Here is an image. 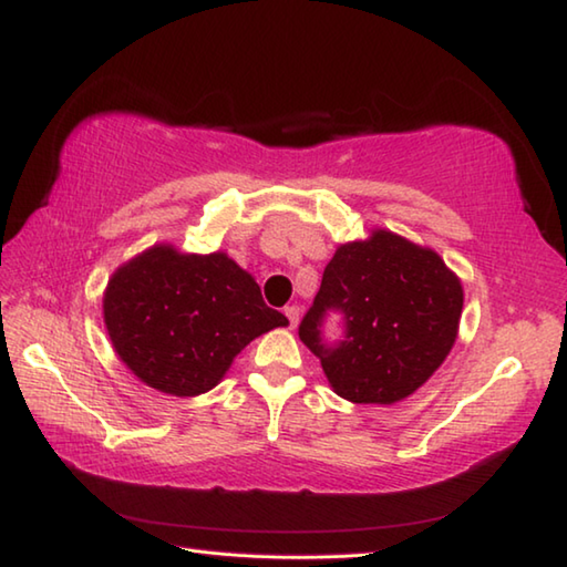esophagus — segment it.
Returning <instances> with one entry per match:
<instances>
[{
	"label": "esophagus",
	"mask_w": 567,
	"mask_h": 567,
	"mask_svg": "<svg viewBox=\"0 0 567 567\" xmlns=\"http://www.w3.org/2000/svg\"><path fill=\"white\" fill-rule=\"evenodd\" d=\"M285 317L290 319V327H297V322H300V317H302V310L297 305H290V307H285Z\"/></svg>",
	"instance_id": "1"
}]
</instances>
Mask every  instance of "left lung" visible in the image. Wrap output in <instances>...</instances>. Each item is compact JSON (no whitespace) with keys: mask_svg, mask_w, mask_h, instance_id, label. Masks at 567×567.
<instances>
[{"mask_svg":"<svg viewBox=\"0 0 567 567\" xmlns=\"http://www.w3.org/2000/svg\"><path fill=\"white\" fill-rule=\"evenodd\" d=\"M329 309L346 317V339L321 342ZM463 287L441 255L377 228L339 245L300 324L327 382L352 404H396L429 382L458 337Z\"/></svg>","mask_w":567,"mask_h":567,"instance_id":"8db88e82","label":"left lung"}]
</instances>
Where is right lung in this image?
Listing matches in <instances>:
<instances>
[{
	"label": "right lung",
	"mask_w": 567,
	"mask_h": 567,
	"mask_svg": "<svg viewBox=\"0 0 567 567\" xmlns=\"http://www.w3.org/2000/svg\"><path fill=\"white\" fill-rule=\"evenodd\" d=\"M104 322L121 362L171 396L218 386L255 337L290 324L228 252H181L168 243L111 275Z\"/></svg>",
	"instance_id": "right-lung-1"
}]
</instances>
